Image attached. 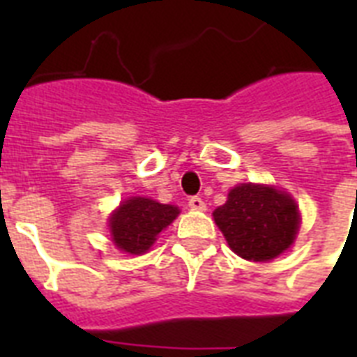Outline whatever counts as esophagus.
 <instances>
[{
  "label": "esophagus",
  "instance_id": "esophagus-1",
  "mask_svg": "<svg viewBox=\"0 0 357 357\" xmlns=\"http://www.w3.org/2000/svg\"><path fill=\"white\" fill-rule=\"evenodd\" d=\"M189 207L190 209H196V211H204L206 209V202L202 200L200 196H192V198H189Z\"/></svg>",
  "mask_w": 357,
  "mask_h": 357
}]
</instances>
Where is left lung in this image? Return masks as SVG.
I'll list each match as a JSON object with an SVG mask.
<instances>
[{
    "label": "left lung",
    "instance_id": "left-lung-1",
    "mask_svg": "<svg viewBox=\"0 0 357 357\" xmlns=\"http://www.w3.org/2000/svg\"><path fill=\"white\" fill-rule=\"evenodd\" d=\"M213 217L229 248L248 261L274 259L293 244L298 231L293 198L263 185L243 183L231 189L228 202Z\"/></svg>",
    "mask_w": 357,
    "mask_h": 357
}]
</instances>
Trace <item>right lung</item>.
Segmentation results:
<instances>
[{"mask_svg":"<svg viewBox=\"0 0 357 357\" xmlns=\"http://www.w3.org/2000/svg\"><path fill=\"white\" fill-rule=\"evenodd\" d=\"M179 215L174 206H165L150 198H129L109 220L114 244L129 254H142L155 237Z\"/></svg>","mask_w":357,"mask_h":357,"instance_id":"right-lung-1","label":"right lung"}]
</instances>
